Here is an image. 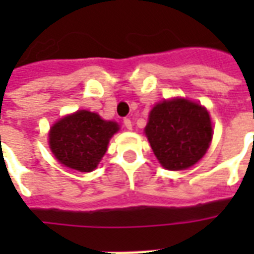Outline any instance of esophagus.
<instances>
[{
  "mask_svg": "<svg viewBox=\"0 0 254 254\" xmlns=\"http://www.w3.org/2000/svg\"><path fill=\"white\" fill-rule=\"evenodd\" d=\"M124 127H127V130H132V121H130V118H124Z\"/></svg>",
  "mask_w": 254,
  "mask_h": 254,
  "instance_id": "34e87169",
  "label": "esophagus"
}]
</instances>
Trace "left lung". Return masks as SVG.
<instances>
[{"label":"left lung","mask_w":254,"mask_h":254,"mask_svg":"<svg viewBox=\"0 0 254 254\" xmlns=\"http://www.w3.org/2000/svg\"><path fill=\"white\" fill-rule=\"evenodd\" d=\"M145 134L160 165L167 170H184L205 155L212 125L201 105L187 99L163 100L149 113Z\"/></svg>","instance_id":"8db88e82"}]
</instances>
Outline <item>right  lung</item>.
I'll list each match as a JSON object with an SVG mask.
<instances>
[{"instance_id":"right-lung-1","label":"right lung","mask_w":254,"mask_h":254,"mask_svg":"<svg viewBox=\"0 0 254 254\" xmlns=\"http://www.w3.org/2000/svg\"><path fill=\"white\" fill-rule=\"evenodd\" d=\"M117 130L116 122L103 121L96 113L80 110L53 125L49 143L60 163L89 173L106 154L107 144Z\"/></svg>"}]
</instances>
